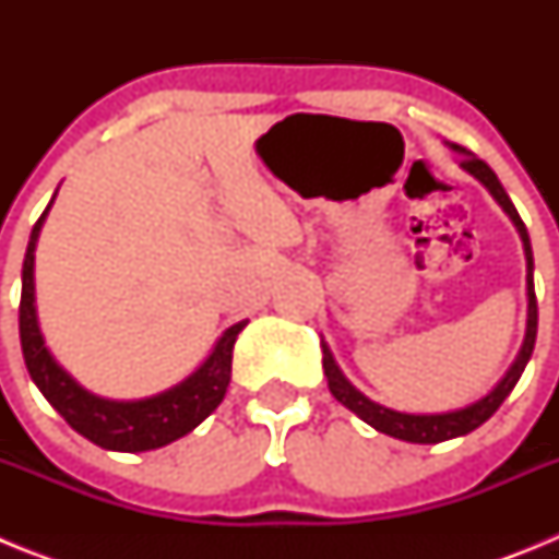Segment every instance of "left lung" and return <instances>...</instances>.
<instances>
[{"label":"left lung","mask_w":559,"mask_h":559,"mask_svg":"<svg viewBox=\"0 0 559 559\" xmlns=\"http://www.w3.org/2000/svg\"><path fill=\"white\" fill-rule=\"evenodd\" d=\"M448 147L456 153H462V170H467L473 179L481 181L487 190H490L492 199L498 201L510 221L515 224L518 235H521V243H523V257H526V333H523V344L518 349L515 360H512V367L507 369L501 380H498L496 386L490 392L484 394V397L473 400L471 406L464 408H453V412H439V414H408V412H394V408L380 406L374 400H369L367 394L358 392L347 380V374L341 372L338 364H335L333 353L330 347L322 341V367L324 374H328V386L333 392V397L338 400L341 406H347L349 412L358 414L367 426H372L374 431L386 433V437L394 439H403V442H414V445H437V442H445V439H456L464 437V433L476 431L481 423L492 417L498 412L503 400L510 397V392L515 389V383L521 380L523 369L530 364L532 358V349H535V338H537V299H535V260H532V243H530V231L523 226L521 215H518L515 204L510 201L507 190L501 187L496 173L490 170L487 162H481L478 156H473L471 151H464V147L451 145Z\"/></svg>","instance_id":"obj_1"}]
</instances>
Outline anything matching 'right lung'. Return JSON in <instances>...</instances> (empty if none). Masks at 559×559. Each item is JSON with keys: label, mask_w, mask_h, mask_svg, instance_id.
<instances>
[{"label": "right lung", "mask_w": 559, "mask_h": 559, "mask_svg": "<svg viewBox=\"0 0 559 559\" xmlns=\"http://www.w3.org/2000/svg\"><path fill=\"white\" fill-rule=\"evenodd\" d=\"M58 195V190H56ZM52 195V201H56ZM41 212L33 231H29L27 254L22 265V305H19V335H22V353L27 372L33 378L49 406L56 408L69 426L75 428L88 442L120 453H142L165 448L192 428H199L224 400L231 378V349L237 333L246 322L231 324L224 330L212 353L201 360L195 372L187 374L181 383L165 389L159 394L140 400H111L88 392L78 383L67 369L52 358L44 344L41 328L36 313V246L41 226L49 215V206Z\"/></svg>", "instance_id": "add662e5"}]
</instances>
